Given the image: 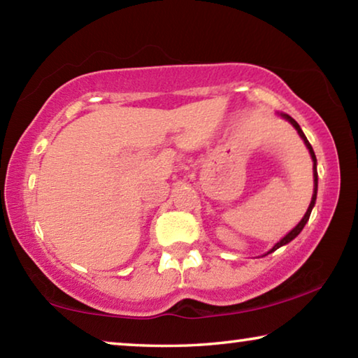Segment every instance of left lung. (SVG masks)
Returning a JSON list of instances; mask_svg holds the SVG:
<instances>
[{"instance_id": "8db88e82", "label": "left lung", "mask_w": 358, "mask_h": 358, "mask_svg": "<svg viewBox=\"0 0 358 358\" xmlns=\"http://www.w3.org/2000/svg\"><path fill=\"white\" fill-rule=\"evenodd\" d=\"M281 117L282 118H286L290 124L294 126V128L296 129V132H299V136L303 138V142H305V145H306V148L310 150V155H311V159H313V175H314V192H313V199H311V203H310V207H308V210H306V213H305V216L301 217V221L296 224V226L290 230V232L286 235V237L284 238H281L280 241H278V243L271 248V250L268 251V252H273V251H276L278 248H281V246H284V245H287V243H290V241H292L296 235H299L301 230H303V227H305V224L308 222V220H310V215H311V211H313V207H314V203H316V196H317V159H316V155H314V151H313V147H311V143L308 142V138H306V136L303 134V131H301V128L299 126V123H296V121L292 118V117H289L287 113H281Z\"/></svg>"}]
</instances>
